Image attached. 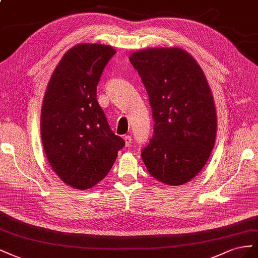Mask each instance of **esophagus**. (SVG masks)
Wrapping results in <instances>:
<instances>
[{"instance_id": "obj_1", "label": "esophagus", "mask_w": 258, "mask_h": 258, "mask_svg": "<svg viewBox=\"0 0 258 258\" xmlns=\"http://www.w3.org/2000/svg\"><path fill=\"white\" fill-rule=\"evenodd\" d=\"M123 138H124V141H125V145H126V146H131L132 145V142H133V139H132V136L126 135V136H124Z\"/></svg>"}]
</instances>
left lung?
<instances>
[{
    "label": "left lung",
    "mask_w": 258,
    "mask_h": 258,
    "mask_svg": "<svg viewBox=\"0 0 258 258\" xmlns=\"http://www.w3.org/2000/svg\"><path fill=\"white\" fill-rule=\"evenodd\" d=\"M130 61L148 93L154 121L144 163L159 181L183 185L202 170L215 144L216 110L207 78L178 47L142 49Z\"/></svg>",
    "instance_id": "left-lung-1"
}]
</instances>
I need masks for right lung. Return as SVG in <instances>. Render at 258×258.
Returning a JSON list of instances; mask_svg holds the SVG:
<instances>
[{"mask_svg": "<svg viewBox=\"0 0 258 258\" xmlns=\"http://www.w3.org/2000/svg\"><path fill=\"white\" fill-rule=\"evenodd\" d=\"M115 50L78 44L63 55L48 82L41 112V138L49 165L76 189L104 179L125 142L110 128L97 101V84Z\"/></svg>", "mask_w": 258, "mask_h": 258, "instance_id": "1", "label": "right lung"}]
</instances>
